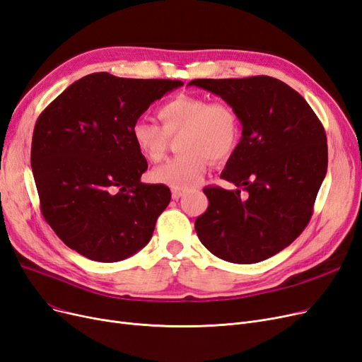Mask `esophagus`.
<instances>
[{"label": "esophagus", "mask_w": 362, "mask_h": 362, "mask_svg": "<svg viewBox=\"0 0 362 362\" xmlns=\"http://www.w3.org/2000/svg\"><path fill=\"white\" fill-rule=\"evenodd\" d=\"M182 194H184L182 190H175V189L172 190V199H175V201H178V199H180Z\"/></svg>", "instance_id": "obj_1"}]
</instances>
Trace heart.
I'll list each match as a JSON object with an SVG mask.
<instances>
[{
  "mask_svg": "<svg viewBox=\"0 0 362 362\" xmlns=\"http://www.w3.org/2000/svg\"><path fill=\"white\" fill-rule=\"evenodd\" d=\"M161 127L146 119L132 124V139L148 161L163 158L169 138L182 134L178 149L182 154L153 169L151 180L173 190H189L201 181L208 160H228L241 136L236 110L226 102H209L202 95L178 94L157 107Z\"/></svg>",
  "mask_w": 362,
  "mask_h": 362,
  "instance_id": "b5f03b06",
  "label": "heart"
}]
</instances>
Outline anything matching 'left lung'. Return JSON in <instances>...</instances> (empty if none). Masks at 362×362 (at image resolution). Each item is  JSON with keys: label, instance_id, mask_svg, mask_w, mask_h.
Returning <instances> with one entry per match:
<instances>
[{"label": "left lung", "instance_id": "1", "mask_svg": "<svg viewBox=\"0 0 362 362\" xmlns=\"http://www.w3.org/2000/svg\"><path fill=\"white\" fill-rule=\"evenodd\" d=\"M189 85L220 95L243 124L241 141L221 172L236 190L205 187L209 204L194 221L199 240L232 264L277 255L313 216L328 168L325 129L304 97L276 78L194 79Z\"/></svg>", "mask_w": 362, "mask_h": 362}]
</instances>
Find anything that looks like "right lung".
<instances>
[{"label":"right lung","mask_w":362,"mask_h":362,"mask_svg":"<svg viewBox=\"0 0 362 362\" xmlns=\"http://www.w3.org/2000/svg\"><path fill=\"white\" fill-rule=\"evenodd\" d=\"M181 85L93 73L71 83L37 118L31 168L40 211L71 250L118 262L151 240L170 190L141 182L148 163L130 130L149 105Z\"/></svg>","instance_id":"1"}]
</instances>
